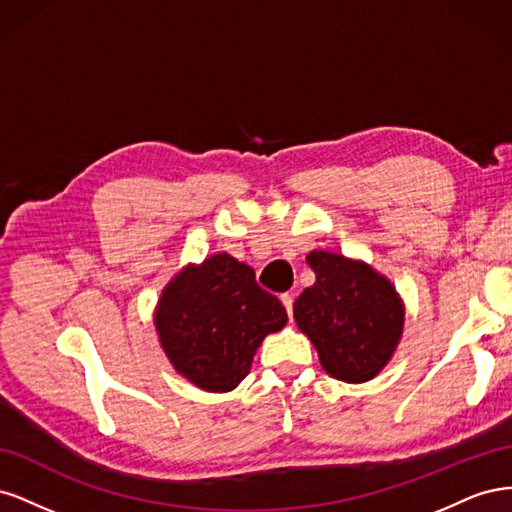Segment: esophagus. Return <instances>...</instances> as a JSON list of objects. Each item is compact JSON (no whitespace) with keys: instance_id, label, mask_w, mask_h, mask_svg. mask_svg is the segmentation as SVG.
Masks as SVG:
<instances>
[{"instance_id":"34e87169","label":"esophagus","mask_w":512,"mask_h":512,"mask_svg":"<svg viewBox=\"0 0 512 512\" xmlns=\"http://www.w3.org/2000/svg\"><path fill=\"white\" fill-rule=\"evenodd\" d=\"M282 303H284V307H286V312H288V316L292 318V303H294V297L290 292H286V294H282Z\"/></svg>"}]
</instances>
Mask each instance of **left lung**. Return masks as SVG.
<instances>
[{
  "mask_svg": "<svg viewBox=\"0 0 512 512\" xmlns=\"http://www.w3.org/2000/svg\"><path fill=\"white\" fill-rule=\"evenodd\" d=\"M316 282L294 301V320L312 339L327 374L367 382L393 356L404 307L395 288L363 262L314 250L307 256Z\"/></svg>",
  "mask_w": 512,
  "mask_h": 512,
  "instance_id": "1",
  "label": "left lung"
}]
</instances>
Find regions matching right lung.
I'll use <instances>...</instances> for the list:
<instances>
[{
    "mask_svg": "<svg viewBox=\"0 0 512 512\" xmlns=\"http://www.w3.org/2000/svg\"><path fill=\"white\" fill-rule=\"evenodd\" d=\"M288 322L282 301L256 284V273L228 254L181 271L156 312L160 342L181 376L224 393L247 376L256 348Z\"/></svg>",
    "mask_w": 512,
    "mask_h": 512,
    "instance_id": "1",
    "label": "right lung"
}]
</instances>
